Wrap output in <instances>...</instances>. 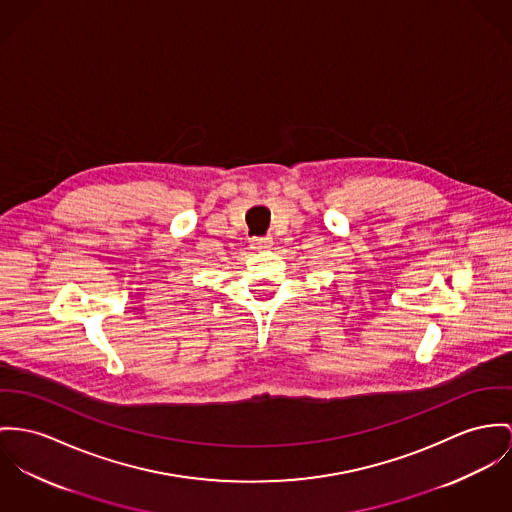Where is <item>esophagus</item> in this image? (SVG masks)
<instances>
[{"label": "esophagus", "mask_w": 512, "mask_h": 512, "mask_svg": "<svg viewBox=\"0 0 512 512\" xmlns=\"http://www.w3.org/2000/svg\"><path fill=\"white\" fill-rule=\"evenodd\" d=\"M273 245L271 237H253L251 239V247L253 249H269Z\"/></svg>", "instance_id": "esophagus-1"}]
</instances>
